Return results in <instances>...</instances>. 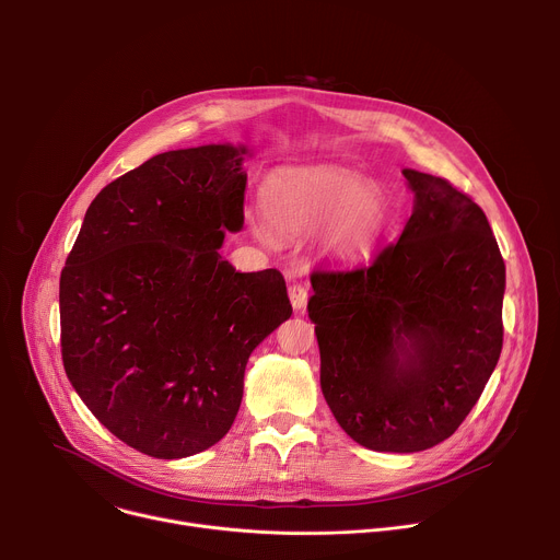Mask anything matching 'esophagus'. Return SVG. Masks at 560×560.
Listing matches in <instances>:
<instances>
[{
	"label": "esophagus",
	"instance_id": "obj_1",
	"mask_svg": "<svg viewBox=\"0 0 560 560\" xmlns=\"http://www.w3.org/2000/svg\"><path fill=\"white\" fill-rule=\"evenodd\" d=\"M288 294H290V303L294 310H305V303H307V290L305 285L301 283H292L288 288Z\"/></svg>",
	"mask_w": 560,
	"mask_h": 560
}]
</instances>
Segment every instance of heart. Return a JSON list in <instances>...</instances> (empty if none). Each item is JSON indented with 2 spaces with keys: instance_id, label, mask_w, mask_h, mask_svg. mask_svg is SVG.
Returning a JSON list of instances; mask_svg holds the SVG:
<instances>
[{
  "instance_id": "b5f03b06",
  "label": "heart",
  "mask_w": 560,
  "mask_h": 560,
  "mask_svg": "<svg viewBox=\"0 0 560 560\" xmlns=\"http://www.w3.org/2000/svg\"><path fill=\"white\" fill-rule=\"evenodd\" d=\"M266 223L285 236L326 228V250L339 259L368 257L387 225L383 195L352 171L283 168L261 186Z\"/></svg>"
}]
</instances>
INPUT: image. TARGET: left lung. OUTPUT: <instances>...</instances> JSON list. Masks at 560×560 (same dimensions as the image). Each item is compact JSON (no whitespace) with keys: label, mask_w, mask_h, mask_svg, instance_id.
I'll list each match as a JSON object with an SVG mask.
<instances>
[{"label":"left lung","mask_w":560,"mask_h":560,"mask_svg":"<svg viewBox=\"0 0 560 560\" xmlns=\"http://www.w3.org/2000/svg\"><path fill=\"white\" fill-rule=\"evenodd\" d=\"M415 210L370 264L312 272L322 389L359 445L410 454L452 436L503 348L505 264L481 206L404 171Z\"/></svg>","instance_id":"8db88e82"}]
</instances>
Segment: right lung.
Masks as SVG:
<instances>
[{"label": "right lung", "mask_w": 560, "mask_h": 560, "mask_svg": "<svg viewBox=\"0 0 560 560\" xmlns=\"http://www.w3.org/2000/svg\"><path fill=\"white\" fill-rule=\"evenodd\" d=\"M244 154L171 150L110 182L61 270L63 370L102 425L154 458L228 434L253 350L292 314L279 270L219 255L244 225Z\"/></svg>", "instance_id": "1"}]
</instances>
